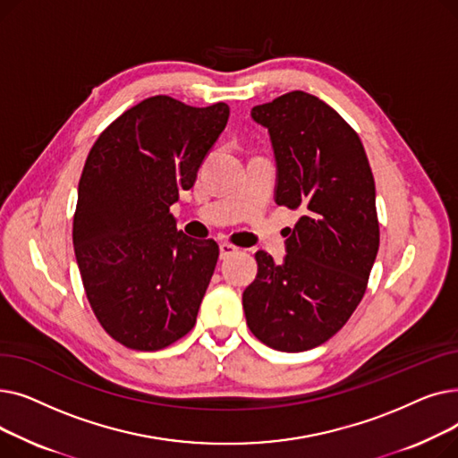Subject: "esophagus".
<instances>
[{"instance_id": "34e87169", "label": "esophagus", "mask_w": 458, "mask_h": 458, "mask_svg": "<svg viewBox=\"0 0 458 458\" xmlns=\"http://www.w3.org/2000/svg\"><path fill=\"white\" fill-rule=\"evenodd\" d=\"M239 249L235 247V245H232V243H221L219 245V252H221V259H226V258H230L232 254H235Z\"/></svg>"}]
</instances>
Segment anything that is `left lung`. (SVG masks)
Instances as JSON below:
<instances>
[{"label":"left lung","instance_id":"8db88e82","mask_svg":"<svg viewBox=\"0 0 458 458\" xmlns=\"http://www.w3.org/2000/svg\"><path fill=\"white\" fill-rule=\"evenodd\" d=\"M250 114L271 135L275 200L301 219L280 266L256 252L243 310L259 342L301 352L330 340L366 293L380 242L375 180L358 133L318 96L293 90Z\"/></svg>","mask_w":458,"mask_h":458}]
</instances>
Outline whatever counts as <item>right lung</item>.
Segmentation results:
<instances>
[{"mask_svg": "<svg viewBox=\"0 0 458 458\" xmlns=\"http://www.w3.org/2000/svg\"><path fill=\"white\" fill-rule=\"evenodd\" d=\"M228 114L225 102L152 96L113 120L87 156L76 259L96 319L128 349H165L197 323L219 245L178 232L171 206L195 183Z\"/></svg>", "mask_w": 458, "mask_h": 458, "instance_id": "obj_1", "label": "right lung"}]
</instances>
